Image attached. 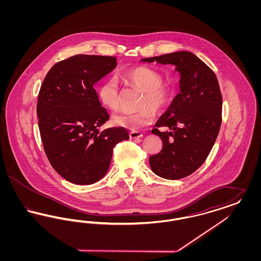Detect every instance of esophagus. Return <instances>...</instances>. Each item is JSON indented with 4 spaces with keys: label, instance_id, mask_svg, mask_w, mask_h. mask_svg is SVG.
Returning a JSON list of instances; mask_svg holds the SVG:
<instances>
[{
    "label": "esophagus",
    "instance_id": "esophagus-1",
    "mask_svg": "<svg viewBox=\"0 0 261 261\" xmlns=\"http://www.w3.org/2000/svg\"><path fill=\"white\" fill-rule=\"evenodd\" d=\"M129 136H130L131 139H139V138H141L143 135H142V133L139 132V131H132V132H130V135H129Z\"/></svg>",
    "mask_w": 261,
    "mask_h": 261
}]
</instances>
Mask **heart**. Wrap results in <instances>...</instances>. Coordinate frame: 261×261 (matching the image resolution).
<instances>
[{"label": "heart", "instance_id": "heart-1", "mask_svg": "<svg viewBox=\"0 0 261 261\" xmlns=\"http://www.w3.org/2000/svg\"><path fill=\"white\" fill-rule=\"evenodd\" d=\"M121 78L129 85L142 91L139 101L140 110L135 112H121L113 116V124L130 130H138L152 123L154 112H161L171 99V88L162 82V75L149 67L139 66L125 70ZM97 96L102 107L115 111L119 107V86L114 77L103 79L97 89Z\"/></svg>", "mask_w": 261, "mask_h": 261}]
</instances>
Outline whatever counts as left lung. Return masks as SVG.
Returning <instances> with one entry per match:
<instances>
[{
	"mask_svg": "<svg viewBox=\"0 0 261 261\" xmlns=\"http://www.w3.org/2000/svg\"><path fill=\"white\" fill-rule=\"evenodd\" d=\"M142 61L174 64L181 75V92L151 130L161 137L162 149L150 155L149 162L151 170L162 178H184L205 162L220 130L222 95L217 77L197 56L186 50ZM161 127L167 130L162 132Z\"/></svg>",
	"mask_w": 261,
	"mask_h": 261,
	"instance_id": "8db88e82",
	"label": "left lung"
}]
</instances>
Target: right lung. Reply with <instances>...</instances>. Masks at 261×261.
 <instances>
[{
	"label": "right lung",
	"mask_w": 261,
	"mask_h": 261,
	"mask_svg": "<svg viewBox=\"0 0 261 261\" xmlns=\"http://www.w3.org/2000/svg\"><path fill=\"white\" fill-rule=\"evenodd\" d=\"M117 65L116 58L75 55L57 62L40 88L38 125L53 168L76 185H90L109 170L115 145L129 139L123 127L99 131L110 115L94 84Z\"/></svg>",
	"instance_id": "add662e5"
}]
</instances>
